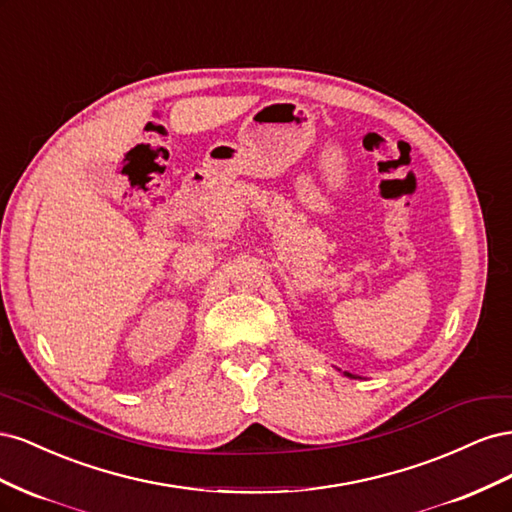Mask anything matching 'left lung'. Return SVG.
<instances>
[{"instance_id": "8db88e82", "label": "left lung", "mask_w": 512, "mask_h": 512, "mask_svg": "<svg viewBox=\"0 0 512 512\" xmlns=\"http://www.w3.org/2000/svg\"><path fill=\"white\" fill-rule=\"evenodd\" d=\"M344 376H348V378H356V376H352V374H348V371H344Z\"/></svg>"}]
</instances>
